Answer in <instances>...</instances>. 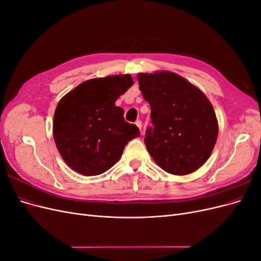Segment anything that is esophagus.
Wrapping results in <instances>:
<instances>
[{"label": "esophagus", "instance_id": "1", "mask_svg": "<svg viewBox=\"0 0 261 261\" xmlns=\"http://www.w3.org/2000/svg\"><path fill=\"white\" fill-rule=\"evenodd\" d=\"M135 124L137 125V127L140 129V132H141V128H143V124H141V121L140 120H138V121H136L135 122Z\"/></svg>", "mask_w": 261, "mask_h": 261}]
</instances>
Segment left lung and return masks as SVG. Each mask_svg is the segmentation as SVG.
<instances>
[{"mask_svg": "<svg viewBox=\"0 0 261 261\" xmlns=\"http://www.w3.org/2000/svg\"><path fill=\"white\" fill-rule=\"evenodd\" d=\"M141 93L151 109L145 145L165 172L189 174L208 160L218 137L215 110L204 94L170 72L139 74Z\"/></svg>", "mask_w": 261, "mask_h": 261, "instance_id": "1", "label": "left lung"}]
</instances>
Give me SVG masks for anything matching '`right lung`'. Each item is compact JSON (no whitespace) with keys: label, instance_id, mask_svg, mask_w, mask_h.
<instances>
[{"label":"right lung","instance_id":"obj_1","mask_svg":"<svg viewBox=\"0 0 261 261\" xmlns=\"http://www.w3.org/2000/svg\"><path fill=\"white\" fill-rule=\"evenodd\" d=\"M133 85L130 75L82 83L57 107L53 135L68 167L81 174L99 175L120 159L129 140L139 136L135 124L124 120L115 101Z\"/></svg>","mask_w":261,"mask_h":261}]
</instances>
